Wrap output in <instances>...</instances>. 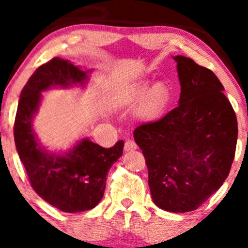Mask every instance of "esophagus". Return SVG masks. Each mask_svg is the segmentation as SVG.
Returning a JSON list of instances; mask_svg holds the SVG:
<instances>
[{
	"instance_id": "1",
	"label": "esophagus",
	"mask_w": 248,
	"mask_h": 248,
	"mask_svg": "<svg viewBox=\"0 0 248 248\" xmlns=\"http://www.w3.org/2000/svg\"><path fill=\"white\" fill-rule=\"evenodd\" d=\"M136 149H138V146H136L135 142L132 140L126 141V143H124V152H133V150Z\"/></svg>"
}]
</instances>
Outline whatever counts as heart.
<instances>
[{"instance_id": "1", "label": "heart", "mask_w": 248, "mask_h": 248, "mask_svg": "<svg viewBox=\"0 0 248 248\" xmlns=\"http://www.w3.org/2000/svg\"><path fill=\"white\" fill-rule=\"evenodd\" d=\"M149 81L142 80L124 87L119 92L118 102L121 107H132L139 103L135 116L140 120H153L157 118L169 100V88L164 82L158 81L148 90Z\"/></svg>"}]
</instances>
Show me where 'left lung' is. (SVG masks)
<instances>
[{"mask_svg":"<svg viewBox=\"0 0 248 248\" xmlns=\"http://www.w3.org/2000/svg\"><path fill=\"white\" fill-rule=\"evenodd\" d=\"M181 84L178 106L139 126L134 140L148 168L154 203L169 212L198 209L229 176L238 122L224 86L211 70L173 57Z\"/></svg>","mask_w":248,"mask_h":248,"instance_id":"left-lung-1","label":"left lung"}]
</instances>
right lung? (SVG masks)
<instances>
[{"label":"right lung","mask_w":248,"mask_h":248,"mask_svg":"<svg viewBox=\"0 0 248 248\" xmlns=\"http://www.w3.org/2000/svg\"><path fill=\"white\" fill-rule=\"evenodd\" d=\"M91 72L59 57L43 64L22 90L14 127L17 153L32 189L50 205L69 213L98 205L106 187L107 173L121 157L124 143L120 140L106 149L85 138L66 153H50L37 140L32 121L42 92L56 87H84Z\"/></svg>","instance_id":"right-lung-1"}]
</instances>
